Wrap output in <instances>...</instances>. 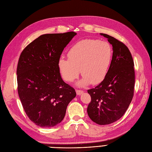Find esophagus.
<instances>
[{
  "instance_id": "1",
  "label": "esophagus",
  "mask_w": 152,
  "mask_h": 152,
  "mask_svg": "<svg viewBox=\"0 0 152 152\" xmlns=\"http://www.w3.org/2000/svg\"><path fill=\"white\" fill-rule=\"evenodd\" d=\"M84 93L83 91H81V90H76V93L78 96H80L81 95L82 93Z\"/></svg>"
}]
</instances>
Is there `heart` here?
Instances as JSON below:
<instances>
[{
	"label": "heart",
	"mask_w": 152,
	"mask_h": 152,
	"mask_svg": "<svg viewBox=\"0 0 152 152\" xmlns=\"http://www.w3.org/2000/svg\"><path fill=\"white\" fill-rule=\"evenodd\" d=\"M112 55V48L106 41L83 39L68 50V58H59L58 66L63 79L66 82L74 80L81 72L84 77L77 83L78 86H86L91 83L97 84L107 75Z\"/></svg>",
	"instance_id": "b5f03b06"
}]
</instances>
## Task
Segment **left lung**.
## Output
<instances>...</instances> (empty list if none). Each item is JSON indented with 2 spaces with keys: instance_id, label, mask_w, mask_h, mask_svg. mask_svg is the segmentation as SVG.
Listing matches in <instances>:
<instances>
[{
  "instance_id": "left-lung-1",
  "label": "left lung",
  "mask_w": 152,
  "mask_h": 152,
  "mask_svg": "<svg viewBox=\"0 0 152 152\" xmlns=\"http://www.w3.org/2000/svg\"><path fill=\"white\" fill-rule=\"evenodd\" d=\"M113 47L112 62L104 80L95 88L87 90L91 101L87 114L94 122L107 125L120 119L134 95V61L126 45L113 37L100 34Z\"/></svg>"
}]
</instances>
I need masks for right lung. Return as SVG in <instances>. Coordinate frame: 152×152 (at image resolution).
I'll return each mask as SVG.
<instances>
[{
    "instance_id": "obj_1",
    "label": "right lung",
    "mask_w": 152,
    "mask_h": 152,
    "mask_svg": "<svg viewBox=\"0 0 152 152\" xmlns=\"http://www.w3.org/2000/svg\"><path fill=\"white\" fill-rule=\"evenodd\" d=\"M77 33L40 35L23 50L17 67L18 92L30 120L41 127H52L65 117L75 89L61 79L58 61Z\"/></svg>"
}]
</instances>
